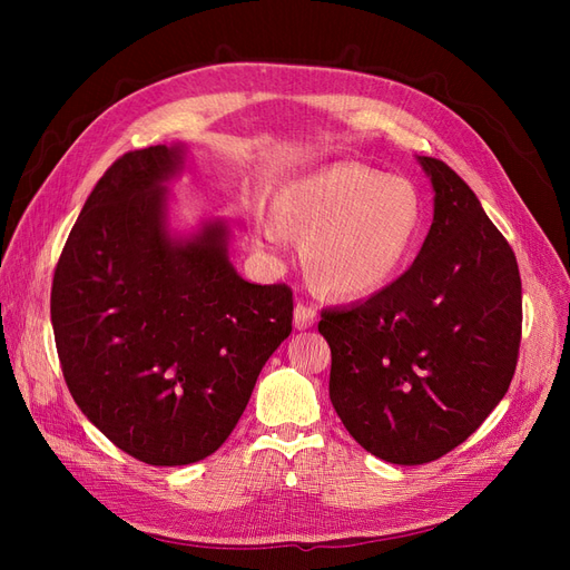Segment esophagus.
I'll return each instance as SVG.
<instances>
[{
  "instance_id": "esophagus-1",
  "label": "esophagus",
  "mask_w": 570,
  "mask_h": 570,
  "mask_svg": "<svg viewBox=\"0 0 570 570\" xmlns=\"http://www.w3.org/2000/svg\"><path fill=\"white\" fill-rule=\"evenodd\" d=\"M314 323H316V308L299 302L295 306V327H297V331H306V327H312Z\"/></svg>"
}]
</instances>
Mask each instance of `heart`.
I'll use <instances>...</instances> for the list:
<instances>
[{"label": "heart", "mask_w": 570, "mask_h": 570, "mask_svg": "<svg viewBox=\"0 0 570 570\" xmlns=\"http://www.w3.org/2000/svg\"><path fill=\"white\" fill-rule=\"evenodd\" d=\"M423 226L425 206L409 180L337 164L283 187L256 235L273 249H285L289 233L304 235L316 283L340 297H366L402 273Z\"/></svg>", "instance_id": "heart-1"}]
</instances>
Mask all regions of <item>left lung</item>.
I'll return each mask as SVG.
<instances>
[{
  "instance_id": "obj_1",
  "label": "left lung",
  "mask_w": 570,
  "mask_h": 570,
  "mask_svg": "<svg viewBox=\"0 0 570 570\" xmlns=\"http://www.w3.org/2000/svg\"><path fill=\"white\" fill-rule=\"evenodd\" d=\"M416 161L435 193L416 262L318 323L340 421L366 452L400 465L440 459L490 416L511 385L523 321L504 235L450 166Z\"/></svg>"
}]
</instances>
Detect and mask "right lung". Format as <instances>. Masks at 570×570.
Listing matches in <instances>:
<instances>
[{"label":"right lung","instance_id":"right-lung-1","mask_svg":"<svg viewBox=\"0 0 570 570\" xmlns=\"http://www.w3.org/2000/svg\"><path fill=\"white\" fill-rule=\"evenodd\" d=\"M187 147L120 157L85 202L55 271L51 325L76 404L149 465L214 454L292 333L287 285H254L230 262V228L170 226Z\"/></svg>","mask_w":570,"mask_h":570}]
</instances>
